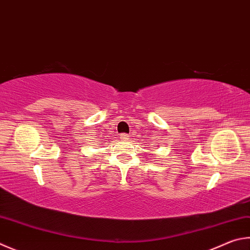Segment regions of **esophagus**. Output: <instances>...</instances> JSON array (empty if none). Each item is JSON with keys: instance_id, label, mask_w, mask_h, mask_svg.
<instances>
[{"instance_id": "34e87169", "label": "esophagus", "mask_w": 250, "mask_h": 250, "mask_svg": "<svg viewBox=\"0 0 250 250\" xmlns=\"http://www.w3.org/2000/svg\"><path fill=\"white\" fill-rule=\"evenodd\" d=\"M120 138H121V140H125H125H129V135L126 134V133H122Z\"/></svg>"}]
</instances>
